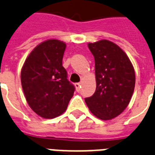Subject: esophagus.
<instances>
[{
  "mask_svg": "<svg viewBox=\"0 0 155 155\" xmlns=\"http://www.w3.org/2000/svg\"><path fill=\"white\" fill-rule=\"evenodd\" d=\"M75 88H76V90L80 91V88H81L80 83H76V84H75Z\"/></svg>",
  "mask_w": 155,
  "mask_h": 155,
  "instance_id": "obj_1",
  "label": "esophagus"
}]
</instances>
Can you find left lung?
<instances>
[{"mask_svg":"<svg viewBox=\"0 0 155 155\" xmlns=\"http://www.w3.org/2000/svg\"><path fill=\"white\" fill-rule=\"evenodd\" d=\"M95 60L97 88L85 98L88 109L98 119L109 120L122 113L133 96L135 71L127 54L111 41L88 43Z\"/></svg>","mask_w":155,"mask_h":155,"instance_id":"left-lung-1","label":"left lung"}]
</instances>
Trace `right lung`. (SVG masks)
<instances>
[{
    "mask_svg": "<svg viewBox=\"0 0 155 155\" xmlns=\"http://www.w3.org/2000/svg\"><path fill=\"white\" fill-rule=\"evenodd\" d=\"M66 44L48 40L35 47L21 71L26 100L33 111L45 119H54L65 112L75 91L62 67Z\"/></svg>",
    "mask_w": 155,
    "mask_h": 155,
    "instance_id": "obj_1",
    "label": "right lung"
}]
</instances>
